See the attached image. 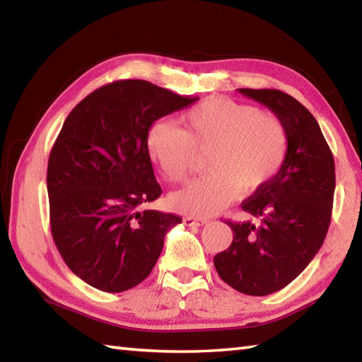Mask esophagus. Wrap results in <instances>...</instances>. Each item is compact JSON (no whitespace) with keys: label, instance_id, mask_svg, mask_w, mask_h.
Instances as JSON below:
<instances>
[{"label":"esophagus","instance_id":"esophagus-1","mask_svg":"<svg viewBox=\"0 0 362 362\" xmlns=\"http://www.w3.org/2000/svg\"><path fill=\"white\" fill-rule=\"evenodd\" d=\"M183 224L188 227H202L204 224H206V219L204 218H183Z\"/></svg>","mask_w":362,"mask_h":362}]
</instances>
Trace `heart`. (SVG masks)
<instances>
[{
	"label": "heart",
	"mask_w": 362,
	"mask_h": 362,
	"mask_svg": "<svg viewBox=\"0 0 362 362\" xmlns=\"http://www.w3.org/2000/svg\"><path fill=\"white\" fill-rule=\"evenodd\" d=\"M183 130L157 121L146 136V151L166 180L185 182L196 153L210 152L204 179L169 196L174 211L206 218L240 194H255L279 174L288 152L283 122L258 107L228 98H209L183 115Z\"/></svg>",
	"instance_id": "1"
}]
</instances>
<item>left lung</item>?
Segmentation results:
<instances>
[{
  "label": "left lung",
  "instance_id": "1",
  "mask_svg": "<svg viewBox=\"0 0 362 362\" xmlns=\"http://www.w3.org/2000/svg\"><path fill=\"white\" fill-rule=\"evenodd\" d=\"M266 105L288 134L286 160L275 179L241 204L259 222H227L230 247L214 257L228 286L267 296L297 279L320 250L332 221L334 160L316 118L280 90L238 88Z\"/></svg>",
  "mask_w": 362,
  "mask_h": 362
}]
</instances>
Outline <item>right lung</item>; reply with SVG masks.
<instances>
[{"instance_id": "1", "label": "right lung", "mask_w": 362, "mask_h": 362, "mask_svg": "<svg viewBox=\"0 0 362 362\" xmlns=\"http://www.w3.org/2000/svg\"><path fill=\"white\" fill-rule=\"evenodd\" d=\"M148 81H117L95 90L68 115L46 174L52 240L66 266L104 292L141 283L182 218L138 210L161 188L146 136L161 117L194 104Z\"/></svg>"}]
</instances>
